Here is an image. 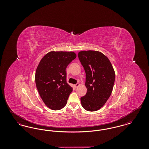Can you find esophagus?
<instances>
[{"label": "esophagus", "mask_w": 149, "mask_h": 149, "mask_svg": "<svg viewBox=\"0 0 149 149\" xmlns=\"http://www.w3.org/2000/svg\"><path fill=\"white\" fill-rule=\"evenodd\" d=\"M80 85V84L79 83H77L75 85H74V86H75V88H78V86Z\"/></svg>", "instance_id": "1"}]
</instances>
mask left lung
<instances>
[{"instance_id": "obj_1", "label": "left lung", "mask_w": 149, "mask_h": 149, "mask_svg": "<svg viewBox=\"0 0 149 149\" xmlns=\"http://www.w3.org/2000/svg\"><path fill=\"white\" fill-rule=\"evenodd\" d=\"M78 58L86 74L87 92L81 97V106L88 111L93 112L104 105L113 87L115 73L110 61L102 52L83 51Z\"/></svg>"}]
</instances>
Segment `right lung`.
Masks as SVG:
<instances>
[{"label":"right lung","mask_w":149,"mask_h":149,"mask_svg":"<svg viewBox=\"0 0 149 149\" xmlns=\"http://www.w3.org/2000/svg\"><path fill=\"white\" fill-rule=\"evenodd\" d=\"M76 57L73 52L51 51L43 56L37 68V89L44 103L52 110L62 109L72 91L66 81V69Z\"/></svg>","instance_id":"right-lung-1"}]
</instances>
